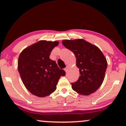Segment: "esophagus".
Masks as SVG:
<instances>
[{"label":"esophagus","mask_w":126,"mask_h":126,"mask_svg":"<svg viewBox=\"0 0 126 126\" xmlns=\"http://www.w3.org/2000/svg\"><path fill=\"white\" fill-rule=\"evenodd\" d=\"M68 69H69V66H66V68H65L64 69V70H65V71L66 72H68Z\"/></svg>","instance_id":"34e87169"}]
</instances>
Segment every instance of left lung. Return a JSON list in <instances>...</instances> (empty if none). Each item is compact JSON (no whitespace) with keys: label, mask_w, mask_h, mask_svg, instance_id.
<instances>
[{"label":"left lung","mask_w":126,"mask_h":126,"mask_svg":"<svg viewBox=\"0 0 126 126\" xmlns=\"http://www.w3.org/2000/svg\"><path fill=\"white\" fill-rule=\"evenodd\" d=\"M63 45L74 53L80 76L71 83L73 90L89 95L97 90L105 78L107 61L98 47L83 39L63 40Z\"/></svg>","instance_id":"left-lung-1"}]
</instances>
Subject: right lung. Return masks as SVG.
I'll list each match as a JSON object with an SVG mask.
<instances>
[{"label":"right lung","instance_id":"obj_1","mask_svg":"<svg viewBox=\"0 0 126 126\" xmlns=\"http://www.w3.org/2000/svg\"><path fill=\"white\" fill-rule=\"evenodd\" d=\"M58 41L40 40L24 48L19 55L18 70L25 87L39 97L50 95L57 88L58 80L65 76L54 61L50 58Z\"/></svg>","mask_w":126,"mask_h":126}]
</instances>
